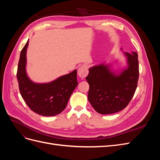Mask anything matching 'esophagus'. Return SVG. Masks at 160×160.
Segmentation results:
<instances>
[{
  "mask_svg": "<svg viewBox=\"0 0 160 160\" xmlns=\"http://www.w3.org/2000/svg\"><path fill=\"white\" fill-rule=\"evenodd\" d=\"M88 68L85 65H82L78 69V75L81 77V78H85L88 75Z\"/></svg>",
  "mask_w": 160,
  "mask_h": 160,
  "instance_id": "1",
  "label": "esophagus"
}]
</instances>
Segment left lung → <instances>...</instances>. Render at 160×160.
<instances>
[{"mask_svg":"<svg viewBox=\"0 0 160 160\" xmlns=\"http://www.w3.org/2000/svg\"><path fill=\"white\" fill-rule=\"evenodd\" d=\"M126 66L113 71L105 62L89 69L86 80L89 85L88 100L100 114H111L122 111L130 102L136 90L139 78L137 52H123Z\"/></svg>","mask_w":160,"mask_h":160,"instance_id":"left-lung-1","label":"left lung"}]
</instances>
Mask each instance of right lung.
Segmentation results:
<instances>
[{
  "mask_svg": "<svg viewBox=\"0 0 160 160\" xmlns=\"http://www.w3.org/2000/svg\"><path fill=\"white\" fill-rule=\"evenodd\" d=\"M28 45V40L21 51L18 65L17 77L21 95L28 108L35 113L46 117L57 115L65 109L78 85L77 70L49 83H35L27 73Z\"/></svg>",
  "mask_w": 160,
  "mask_h": 160,
  "instance_id": "1",
  "label": "right lung"
}]
</instances>
